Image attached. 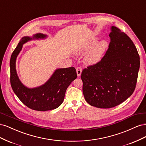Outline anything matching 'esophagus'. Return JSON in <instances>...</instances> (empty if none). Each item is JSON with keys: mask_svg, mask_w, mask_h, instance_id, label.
Returning a JSON list of instances; mask_svg holds the SVG:
<instances>
[{"mask_svg": "<svg viewBox=\"0 0 146 146\" xmlns=\"http://www.w3.org/2000/svg\"><path fill=\"white\" fill-rule=\"evenodd\" d=\"M76 71H77V76L80 77L81 76V74L82 72V69L80 67H77L76 68Z\"/></svg>", "mask_w": 146, "mask_h": 146, "instance_id": "34e87169", "label": "esophagus"}]
</instances>
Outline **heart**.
I'll return each instance as SVG.
<instances>
[{
    "label": "heart",
    "instance_id": "heart-1",
    "mask_svg": "<svg viewBox=\"0 0 146 146\" xmlns=\"http://www.w3.org/2000/svg\"><path fill=\"white\" fill-rule=\"evenodd\" d=\"M98 39L96 38L85 44L78 47L75 50V54L81 55L85 54L95 46L96 44L98 42ZM108 46V44L107 41L102 40L99 42L87 54L85 58V63L89 65H93L98 63L107 50Z\"/></svg>",
    "mask_w": 146,
    "mask_h": 146
}]
</instances>
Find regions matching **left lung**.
Returning <instances> with one entry per match:
<instances>
[{"mask_svg":"<svg viewBox=\"0 0 146 146\" xmlns=\"http://www.w3.org/2000/svg\"><path fill=\"white\" fill-rule=\"evenodd\" d=\"M111 30L104 56L81 74L86 101L99 108L114 107L131 96L139 69V55L131 39L114 26Z\"/></svg>","mask_w":146,"mask_h":146,"instance_id":"1","label":"left lung"}]
</instances>
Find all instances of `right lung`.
<instances>
[{
  "label": "right lung",
  "mask_w": 146,
  "mask_h": 146,
  "mask_svg": "<svg viewBox=\"0 0 146 146\" xmlns=\"http://www.w3.org/2000/svg\"><path fill=\"white\" fill-rule=\"evenodd\" d=\"M47 35L36 33L33 37L24 36L12 53L10 58V83L17 98L29 108L44 111L58 108L64 100L65 92L70 83L77 78L74 67L60 68L55 70L50 78L44 85L33 88L24 86L17 76L16 60L23 44L32 39H44Z\"/></svg>",
  "instance_id": "obj_1"
}]
</instances>
